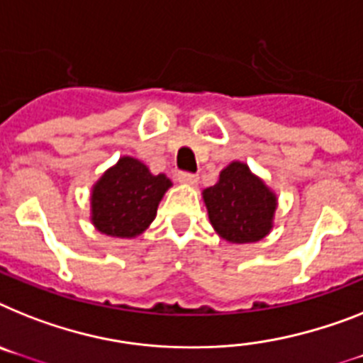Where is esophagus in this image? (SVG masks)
<instances>
[{
  "label": "esophagus",
  "instance_id": "obj_1",
  "mask_svg": "<svg viewBox=\"0 0 363 363\" xmlns=\"http://www.w3.org/2000/svg\"><path fill=\"white\" fill-rule=\"evenodd\" d=\"M177 179H179V182H181V184H188V186H196L197 181H199V177L194 175V173H186V172L179 173V175H177Z\"/></svg>",
  "mask_w": 363,
  "mask_h": 363
}]
</instances>
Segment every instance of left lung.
Wrapping results in <instances>:
<instances>
[{"label":"left lung","mask_w":363,"mask_h":363,"mask_svg":"<svg viewBox=\"0 0 363 363\" xmlns=\"http://www.w3.org/2000/svg\"><path fill=\"white\" fill-rule=\"evenodd\" d=\"M203 201L210 223L228 243H252L266 238L279 205L275 191L240 160L221 169L214 186L203 190Z\"/></svg>","instance_id":"obj_1"}]
</instances>
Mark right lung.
<instances>
[{"label":"right lung","instance_id":"right-lung-1","mask_svg":"<svg viewBox=\"0 0 363 363\" xmlns=\"http://www.w3.org/2000/svg\"><path fill=\"white\" fill-rule=\"evenodd\" d=\"M172 188L164 173L153 175L135 157H121L92 186L90 219L101 234L136 238L153 223L158 203Z\"/></svg>","mask_w":363,"mask_h":363}]
</instances>
